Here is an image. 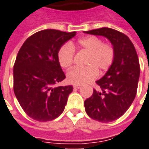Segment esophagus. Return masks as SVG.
Wrapping results in <instances>:
<instances>
[{"mask_svg": "<svg viewBox=\"0 0 149 149\" xmlns=\"http://www.w3.org/2000/svg\"><path fill=\"white\" fill-rule=\"evenodd\" d=\"M73 88L76 89H80V88H81V85H73Z\"/></svg>", "mask_w": 149, "mask_h": 149, "instance_id": "esophagus-1", "label": "esophagus"}]
</instances>
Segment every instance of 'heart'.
Here are the masks:
<instances>
[{"instance_id":"b5f03b06","label":"heart","mask_w":149,"mask_h":149,"mask_svg":"<svg viewBox=\"0 0 149 149\" xmlns=\"http://www.w3.org/2000/svg\"><path fill=\"white\" fill-rule=\"evenodd\" d=\"M79 49L88 52L84 68H74L67 73L68 81L74 85H84L92 81L98 75V72L108 70L114 62L115 52L110 44H104L96 36H87L77 42ZM75 50L71 43L63 45L58 52V61L64 68H69L74 61Z\"/></svg>"}]
</instances>
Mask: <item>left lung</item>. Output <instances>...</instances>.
I'll return each instance as SVG.
<instances>
[{"instance_id": "left-lung-1", "label": "left lung", "mask_w": 149, "mask_h": 149, "mask_svg": "<svg viewBox=\"0 0 149 149\" xmlns=\"http://www.w3.org/2000/svg\"><path fill=\"white\" fill-rule=\"evenodd\" d=\"M84 33L103 36L114 49L113 64L96 81L100 90L93 89L92 96L84 102L90 118L102 123L112 122L128 110L136 97L140 78L138 56L130 38L114 29L103 27Z\"/></svg>"}]
</instances>
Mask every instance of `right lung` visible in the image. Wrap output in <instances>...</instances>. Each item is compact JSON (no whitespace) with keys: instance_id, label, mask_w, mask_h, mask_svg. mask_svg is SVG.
Returning <instances> with one entry per match:
<instances>
[{"instance_id":"obj_1","label":"right lung","mask_w":149,"mask_h":149,"mask_svg":"<svg viewBox=\"0 0 149 149\" xmlns=\"http://www.w3.org/2000/svg\"><path fill=\"white\" fill-rule=\"evenodd\" d=\"M77 32L47 29L25 41L13 66V91L28 116L37 121L53 120L63 113L72 85H55L65 79L58 52Z\"/></svg>"}]
</instances>
